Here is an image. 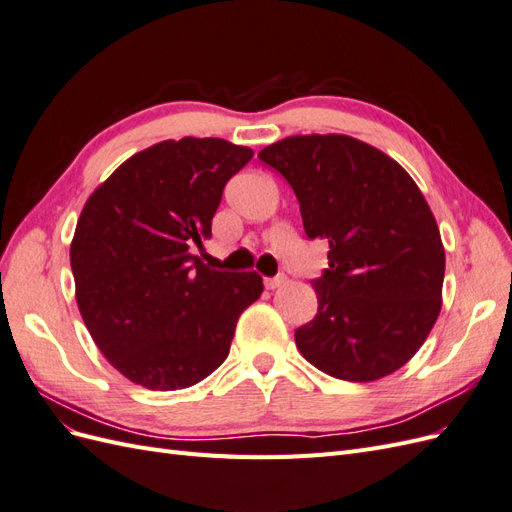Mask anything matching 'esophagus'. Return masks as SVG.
<instances>
[{
	"label": "esophagus",
	"instance_id": "esophagus-1",
	"mask_svg": "<svg viewBox=\"0 0 512 512\" xmlns=\"http://www.w3.org/2000/svg\"><path fill=\"white\" fill-rule=\"evenodd\" d=\"M284 284H286V277H284V275L269 277V280H265V286H267L269 290H275V288H280V286H284Z\"/></svg>",
	"mask_w": 512,
	"mask_h": 512
}]
</instances>
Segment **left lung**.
I'll list each match as a JSON object with an SVG mask.
<instances>
[{
  "label": "left lung",
  "mask_w": 512,
  "mask_h": 512,
  "mask_svg": "<svg viewBox=\"0 0 512 512\" xmlns=\"http://www.w3.org/2000/svg\"><path fill=\"white\" fill-rule=\"evenodd\" d=\"M299 198L309 239L329 241L316 318L294 331L324 374L371 382L404 367L442 309L444 245L406 168L346 134L286 136L258 153Z\"/></svg>",
  "instance_id": "obj_1"
}]
</instances>
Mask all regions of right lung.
<instances>
[{"instance_id": "add662e5", "label": "right lung", "mask_w": 512, "mask_h": 512, "mask_svg": "<svg viewBox=\"0 0 512 512\" xmlns=\"http://www.w3.org/2000/svg\"><path fill=\"white\" fill-rule=\"evenodd\" d=\"M224 138L162 141L134 153L87 198L70 243L76 305L100 352L149 391H177L228 356L256 271L209 269L190 252L211 237L226 181L252 160Z\"/></svg>"}]
</instances>
